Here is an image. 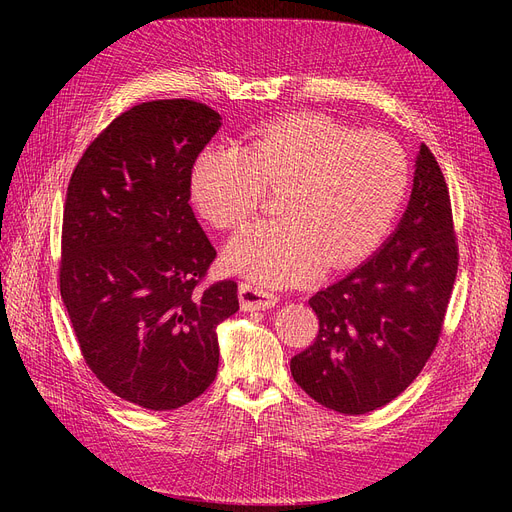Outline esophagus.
I'll list each match as a JSON object with an SVG mask.
<instances>
[{
  "label": "esophagus",
  "instance_id": "34e87169",
  "mask_svg": "<svg viewBox=\"0 0 512 512\" xmlns=\"http://www.w3.org/2000/svg\"><path fill=\"white\" fill-rule=\"evenodd\" d=\"M238 297L242 311H265L278 305V297L274 292L247 282H242L238 286Z\"/></svg>",
  "mask_w": 512,
  "mask_h": 512
}]
</instances>
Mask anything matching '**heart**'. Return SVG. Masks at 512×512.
Masks as SVG:
<instances>
[{
    "mask_svg": "<svg viewBox=\"0 0 512 512\" xmlns=\"http://www.w3.org/2000/svg\"><path fill=\"white\" fill-rule=\"evenodd\" d=\"M407 184V157L390 137L317 114L267 124L240 151L207 147L191 174L197 209L224 230L251 218L265 188H282V218L242 228L224 255L232 272L272 288L367 257L390 230Z\"/></svg>",
    "mask_w": 512,
    "mask_h": 512,
    "instance_id": "heart-1",
    "label": "heart"
}]
</instances>
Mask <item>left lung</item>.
<instances>
[{
  "instance_id": "8db88e82",
  "label": "left lung",
  "mask_w": 512,
  "mask_h": 512,
  "mask_svg": "<svg viewBox=\"0 0 512 512\" xmlns=\"http://www.w3.org/2000/svg\"><path fill=\"white\" fill-rule=\"evenodd\" d=\"M448 186L425 145L398 228L367 261L309 299L319 332L290 371L315 402L365 415L394 400L438 344L459 253Z\"/></svg>"
}]
</instances>
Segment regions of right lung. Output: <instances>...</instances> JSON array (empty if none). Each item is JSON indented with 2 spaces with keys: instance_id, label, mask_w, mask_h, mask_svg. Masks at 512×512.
Segmentation results:
<instances>
[{
  "instance_id": "1",
  "label": "right lung",
  "mask_w": 512,
  "mask_h": 512,
  "mask_svg": "<svg viewBox=\"0 0 512 512\" xmlns=\"http://www.w3.org/2000/svg\"><path fill=\"white\" fill-rule=\"evenodd\" d=\"M222 116L191 99L130 107L87 147L64 205L60 292L99 382L149 411L201 396L220 363L232 280L201 290L215 249L191 207L195 159Z\"/></svg>"
}]
</instances>
